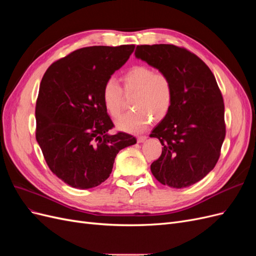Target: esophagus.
Instances as JSON below:
<instances>
[{"mask_svg":"<svg viewBox=\"0 0 256 256\" xmlns=\"http://www.w3.org/2000/svg\"><path fill=\"white\" fill-rule=\"evenodd\" d=\"M146 138H147L146 136H138L136 140H138V143H142V142H144L146 140Z\"/></svg>","mask_w":256,"mask_h":256,"instance_id":"obj_1","label":"esophagus"}]
</instances>
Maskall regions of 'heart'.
<instances>
[{
	"mask_svg": "<svg viewBox=\"0 0 256 256\" xmlns=\"http://www.w3.org/2000/svg\"><path fill=\"white\" fill-rule=\"evenodd\" d=\"M126 92H136L132 98L134 110L122 115L116 127L128 132H141L150 125L152 118L164 120L172 109L174 88L170 76L161 72H154L146 65H134L122 76ZM104 109L113 118H118L122 111L124 95L120 84L114 79H108L102 90Z\"/></svg>",
	"mask_w": 256,
	"mask_h": 256,
	"instance_id": "1",
	"label": "heart"
}]
</instances>
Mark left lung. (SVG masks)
<instances>
[{"label": "left lung", "mask_w": 256, "mask_h": 256, "mask_svg": "<svg viewBox=\"0 0 256 256\" xmlns=\"http://www.w3.org/2000/svg\"><path fill=\"white\" fill-rule=\"evenodd\" d=\"M136 56L166 74L174 88L171 111L150 136L164 146L152 173L171 188L189 187L210 172L220 157L226 138L221 90L209 67L182 47L140 44Z\"/></svg>", "instance_id": "obj_1"}]
</instances>
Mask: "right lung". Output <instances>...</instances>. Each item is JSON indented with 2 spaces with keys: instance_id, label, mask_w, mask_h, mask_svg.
Instances as JSON below:
<instances>
[{
  "instance_id": "right-lung-1",
  "label": "right lung",
  "mask_w": 256,
  "mask_h": 256,
  "mask_svg": "<svg viewBox=\"0 0 256 256\" xmlns=\"http://www.w3.org/2000/svg\"><path fill=\"white\" fill-rule=\"evenodd\" d=\"M134 44L92 46L69 53L44 72L36 102V140L51 172L76 189L110 176L116 154L136 143L114 124L102 98L104 82L128 60Z\"/></svg>"
}]
</instances>
